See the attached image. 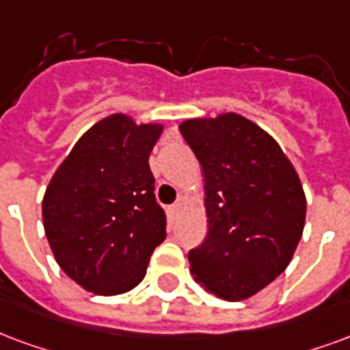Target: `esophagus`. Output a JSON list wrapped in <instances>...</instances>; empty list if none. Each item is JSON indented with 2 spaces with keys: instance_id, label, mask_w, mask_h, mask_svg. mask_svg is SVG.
<instances>
[{
  "instance_id": "34e87169",
  "label": "esophagus",
  "mask_w": 350,
  "mask_h": 350,
  "mask_svg": "<svg viewBox=\"0 0 350 350\" xmlns=\"http://www.w3.org/2000/svg\"><path fill=\"white\" fill-rule=\"evenodd\" d=\"M180 209H182V202H176V204H172V206H170V213L178 215L180 213Z\"/></svg>"
}]
</instances>
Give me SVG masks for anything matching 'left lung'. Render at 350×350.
<instances>
[{
  "label": "left lung",
  "instance_id": "8db88e82",
  "mask_svg": "<svg viewBox=\"0 0 350 350\" xmlns=\"http://www.w3.org/2000/svg\"><path fill=\"white\" fill-rule=\"evenodd\" d=\"M206 180L208 237L189 252L195 280L224 300L280 276L306 221V196L278 142L235 113L180 124Z\"/></svg>",
  "mask_w": 350,
  "mask_h": 350
}]
</instances>
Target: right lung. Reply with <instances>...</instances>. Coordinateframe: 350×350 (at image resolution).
<instances>
[{
  "label": "right lung",
  "instance_id": "obj_1",
  "mask_svg": "<svg viewBox=\"0 0 350 350\" xmlns=\"http://www.w3.org/2000/svg\"><path fill=\"white\" fill-rule=\"evenodd\" d=\"M161 124L116 113L83 133L44 193L42 221L59 267L83 289L120 295L141 284L167 237L150 152Z\"/></svg>",
  "mask_w": 350,
  "mask_h": 350
}]
</instances>
